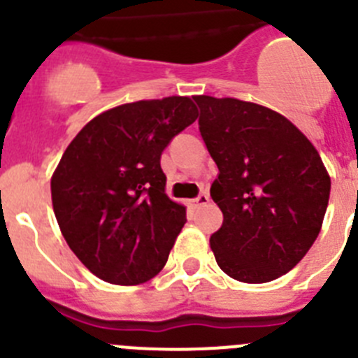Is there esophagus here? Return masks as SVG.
I'll list each match as a JSON object with an SVG mask.
<instances>
[{
	"mask_svg": "<svg viewBox=\"0 0 358 358\" xmlns=\"http://www.w3.org/2000/svg\"><path fill=\"white\" fill-rule=\"evenodd\" d=\"M190 203H192V205H194V206H201V205H206V203H210V196L206 194V192H201V194H199L198 198H196V199H192V201H190Z\"/></svg>",
	"mask_w": 358,
	"mask_h": 358,
	"instance_id": "34e87169",
	"label": "esophagus"
}]
</instances>
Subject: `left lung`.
Returning a JSON list of instances; mask_svg holds the SVG:
<instances>
[{"mask_svg": "<svg viewBox=\"0 0 358 358\" xmlns=\"http://www.w3.org/2000/svg\"><path fill=\"white\" fill-rule=\"evenodd\" d=\"M194 100L219 168L210 189L224 215L210 236L217 265L240 282H270L315 243L329 205V171L315 145L273 109L231 96Z\"/></svg>", "mask_w": 358, "mask_h": 358, "instance_id": "obj_1", "label": "left lung"}]
</instances>
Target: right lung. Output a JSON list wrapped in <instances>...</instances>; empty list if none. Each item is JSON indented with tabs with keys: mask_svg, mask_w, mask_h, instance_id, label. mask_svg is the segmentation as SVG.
<instances>
[{
	"mask_svg": "<svg viewBox=\"0 0 358 358\" xmlns=\"http://www.w3.org/2000/svg\"><path fill=\"white\" fill-rule=\"evenodd\" d=\"M196 118L190 96L138 100L96 115L66 146L51 178L52 208L93 275L138 286L164 268L187 219L166 194L160 155Z\"/></svg>",
	"mask_w": 358,
	"mask_h": 358,
	"instance_id": "add662e5",
	"label": "right lung"
}]
</instances>
